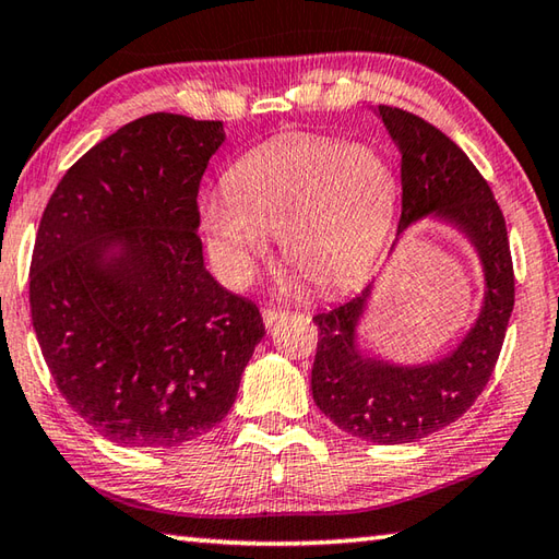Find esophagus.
Listing matches in <instances>:
<instances>
[{"instance_id":"1","label":"esophagus","mask_w":559,"mask_h":559,"mask_svg":"<svg viewBox=\"0 0 559 559\" xmlns=\"http://www.w3.org/2000/svg\"><path fill=\"white\" fill-rule=\"evenodd\" d=\"M261 317H264V324H266V326H273L278 320H283V317H286V310L264 308V310H261Z\"/></svg>"}]
</instances>
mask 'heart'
I'll return each mask as SVG.
<instances>
[{
    "label": "heart",
    "instance_id": "b5f03b06",
    "mask_svg": "<svg viewBox=\"0 0 559 559\" xmlns=\"http://www.w3.org/2000/svg\"><path fill=\"white\" fill-rule=\"evenodd\" d=\"M397 211V179L376 147L324 135L276 140L239 159L205 195V229L229 283H245L281 237L283 259L314 288L338 290L378 259Z\"/></svg>",
    "mask_w": 559,
    "mask_h": 559
}]
</instances>
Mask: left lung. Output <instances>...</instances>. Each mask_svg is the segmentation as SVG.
I'll list each match as a JSON object with an SVG mask.
<instances>
[{
    "mask_svg": "<svg viewBox=\"0 0 559 559\" xmlns=\"http://www.w3.org/2000/svg\"><path fill=\"white\" fill-rule=\"evenodd\" d=\"M402 155V215L397 235L426 215L467 235L485 266V305L461 346L426 366H392L358 352L356 324L370 286L356 298L314 314L317 354L312 366L314 404L338 429L370 443L421 441L461 419L495 373L513 310V261L507 223L489 183L465 152L395 106H378Z\"/></svg>",
    "mask_w": 559,
    "mask_h": 559,
    "instance_id": "1",
    "label": "left lung"
}]
</instances>
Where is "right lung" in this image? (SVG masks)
Returning <instances> with one entry per match:
<instances>
[{
    "label": "right lung",
    "instance_id": "right-lung-1",
    "mask_svg": "<svg viewBox=\"0 0 559 559\" xmlns=\"http://www.w3.org/2000/svg\"><path fill=\"white\" fill-rule=\"evenodd\" d=\"M221 120L150 114L76 159L43 211L31 320L55 385L104 439L177 448L235 404L266 334L203 264L199 189Z\"/></svg>",
    "mask_w": 559,
    "mask_h": 559
}]
</instances>
